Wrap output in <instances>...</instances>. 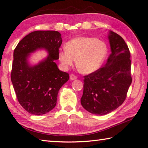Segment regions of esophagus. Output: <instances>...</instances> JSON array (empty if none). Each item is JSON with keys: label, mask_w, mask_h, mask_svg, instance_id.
Instances as JSON below:
<instances>
[{"label": "esophagus", "mask_w": 148, "mask_h": 148, "mask_svg": "<svg viewBox=\"0 0 148 148\" xmlns=\"http://www.w3.org/2000/svg\"><path fill=\"white\" fill-rule=\"evenodd\" d=\"M77 78V76H75L74 74H70V79L71 80H74V79H76Z\"/></svg>", "instance_id": "1"}]
</instances>
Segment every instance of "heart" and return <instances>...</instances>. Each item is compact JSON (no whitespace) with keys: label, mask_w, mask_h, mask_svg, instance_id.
Segmentation results:
<instances>
[{"label":"heart","mask_w":148,"mask_h":148,"mask_svg":"<svg viewBox=\"0 0 148 148\" xmlns=\"http://www.w3.org/2000/svg\"><path fill=\"white\" fill-rule=\"evenodd\" d=\"M103 41L90 37H78L68 41L66 48L60 51L58 58L64 68L73 65L84 74L93 73L99 69L107 55Z\"/></svg>","instance_id":"obj_1"}]
</instances>
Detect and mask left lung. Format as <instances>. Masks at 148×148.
<instances>
[{
  "label": "left lung",
  "mask_w": 148,
  "mask_h": 148,
  "mask_svg": "<svg viewBox=\"0 0 148 148\" xmlns=\"http://www.w3.org/2000/svg\"><path fill=\"white\" fill-rule=\"evenodd\" d=\"M111 53L97 71L84 76L81 104L86 111L104 115L123 104L132 83L130 53L127 45L116 33L108 35Z\"/></svg>",
  "instance_id": "obj_1"
}]
</instances>
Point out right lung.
I'll use <instances>...</instances> for the list:
<instances>
[{
    "instance_id": "add662e5",
    "label": "right lung",
    "mask_w": 148,
    "mask_h": 148,
    "mask_svg": "<svg viewBox=\"0 0 148 148\" xmlns=\"http://www.w3.org/2000/svg\"><path fill=\"white\" fill-rule=\"evenodd\" d=\"M62 41L57 31H35L23 37L14 51L11 81L20 104L29 113L41 115L54 109L58 91L69 80V74L55 63ZM41 49L48 55L37 64H30L31 54Z\"/></svg>"
}]
</instances>
